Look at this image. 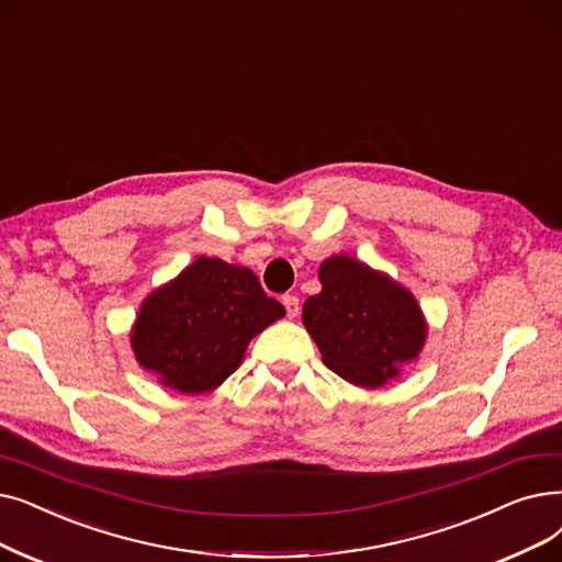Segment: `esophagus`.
<instances>
[{
  "mask_svg": "<svg viewBox=\"0 0 562 562\" xmlns=\"http://www.w3.org/2000/svg\"><path fill=\"white\" fill-rule=\"evenodd\" d=\"M282 303H284V310H286V316L289 319H294V316H299V299L294 294H286L282 296Z\"/></svg>",
  "mask_w": 562,
  "mask_h": 562,
  "instance_id": "34e87169",
  "label": "esophagus"
}]
</instances>
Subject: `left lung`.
<instances>
[{
  "mask_svg": "<svg viewBox=\"0 0 562 562\" xmlns=\"http://www.w3.org/2000/svg\"><path fill=\"white\" fill-rule=\"evenodd\" d=\"M319 280L322 291L303 305V324L335 374L376 387L418 358L425 322L404 286L347 255L326 259Z\"/></svg>",
  "mask_w": 562,
  "mask_h": 562,
  "instance_id": "8db88e82",
  "label": "left lung"
}]
</instances>
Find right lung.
Masks as SVG:
<instances>
[{"mask_svg": "<svg viewBox=\"0 0 562 562\" xmlns=\"http://www.w3.org/2000/svg\"><path fill=\"white\" fill-rule=\"evenodd\" d=\"M284 316L250 268L200 257L144 301L133 330L142 368L183 395L221 385L248 341Z\"/></svg>", "mask_w": 562, "mask_h": 562, "instance_id": "right-lung-1", "label": "right lung"}]
</instances>
